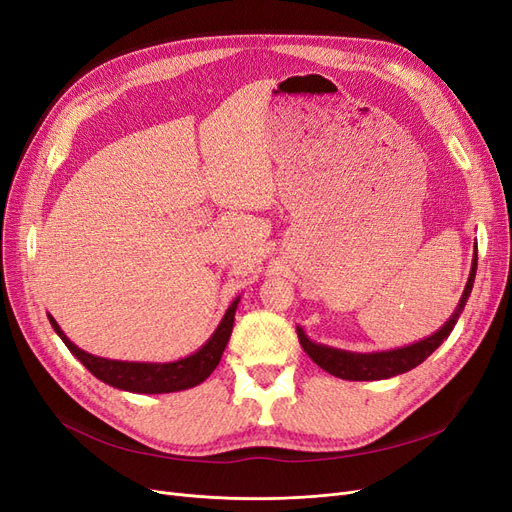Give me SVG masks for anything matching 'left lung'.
<instances>
[{"mask_svg":"<svg viewBox=\"0 0 512 512\" xmlns=\"http://www.w3.org/2000/svg\"><path fill=\"white\" fill-rule=\"evenodd\" d=\"M474 277H476V254H474L472 271L468 277L466 290H463V297L459 301L457 312L438 333H433L431 337L423 339V342H418V344L399 348V350H389V352L354 354V352H344V350H335L329 346H320V344L309 342L305 333L301 329H297L299 342H301L303 350L309 354V359H312L316 365H320L324 371H329V374L342 378V380H384V378L406 374V371L414 369L416 365H421L427 356L436 350L448 335H451L455 322L461 314V309H463V305H466L470 292H472Z\"/></svg>","mask_w":512,"mask_h":512,"instance_id":"1","label":"left lung"}]
</instances>
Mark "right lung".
<instances>
[{
  "label": "right lung",
  "instance_id": "1",
  "mask_svg": "<svg viewBox=\"0 0 512 512\" xmlns=\"http://www.w3.org/2000/svg\"><path fill=\"white\" fill-rule=\"evenodd\" d=\"M237 303L239 299L232 301L226 316L220 322V327L215 329V333L203 348L175 363H128V361L102 359V356H94L81 348H76L64 335V331L59 329V324L53 320V316H49V320L53 324L55 333L61 337V342L68 346V350L98 380L115 386V389H123L130 393L156 395V393H175V391L192 389V386L205 382L213 374V369L218 367L222 352L230 339L232 324H235Z\"/></svg>",
  "mask_w": 512,
  "mask_h": 512
}]
</instances>
